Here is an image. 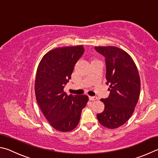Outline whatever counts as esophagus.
<instances>
[{
	"mask_svg": "<svg viewBox=\"0 0 158 158\" xmlns=\"http://www.w3.org/2000/svg\"><path fill=\"white\" fill-rule=\"evenodd\" d=\"M89 98L90 101H96V100H98V97L97 96H89Z\"/></svg>",
	"mask_w": 158,
	"mask_h": 158,
	"instance_id": "1",
	"label": "esophagus"
}]
</instances>
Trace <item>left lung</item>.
I'll return each mask as SVG.
<instances>
[{
  "instance_id": "obj_1",
  "label": "left lung",
  "mask_w": 158,
  "mask_h": 158,
  "mask_svg": "<svg viewBox=\"0 0 158 158\" xmlns=\"http://www.w3.org/2000/svg\"><path fill=\"white\" fill-rule=\"evenodd\" d=\"M105 57L108 97L102 98L105 109L97 114L102 126L117 128L123 125L134 112L140 94V77L131 57L114 46L94 47Z\"/></svg>"
}]
</instances>
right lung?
<instances>
[{"label":"right lung","mask_w":158,"mask_h":158,"mask_svg":"<svg viewBox=\"0 0 158 158\" xmlns=\"http://www.w3.org/2000/svg\"><path fill=\"white\" fill-rule=\"evenodd\" d=\"M85 52L82 46L55 48L44 55L38 66L35 92L41 112L51 126L68 132L77 126L86 95H67L64 88L71 78L75 64Z\"/></svg>","instance_id":"add662e5"}]
</instances>
